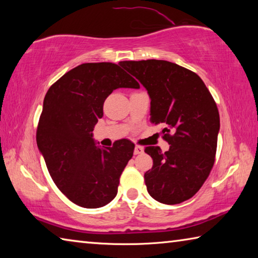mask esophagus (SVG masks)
Segmentation results:
<instances>
[{
    "label": "esophagus",
    "instance_id": "obj_1",
    "mask_svg": "<svg viewBox=\"0 0 258 258\" xmlns=\"http://www.w3.org/2000/svg\"><path fill=\"white\" fill-rule=\"evenodd\" d=\"M143 152V148L142 147H140V146H137L134 148V155H140V154H142Z\"/></svg>",
    "mask_w": 258,
    "mask_h": 258
}]
</instances>
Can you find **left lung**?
Segmentation results:
<instances>
[{"label": "left lung", "mask_w": 258, "mask_h": 258, "mask_svg": "<svg viewBox=\"0 0 258 258\" xmlns=\"http://www.w3.org/2000/svg\"><path fill=\"white\" fill-rule=\"evenodd\" d=\"M125 71L146 87L150 121L164 125L169 150L146 147L154 160L146 172L149 195L166 205L181 204L197 194L215 161L220 113L197 74L165 60L121 61Z\"/></svg>", "instance_id": "obj_1"}]
</instances>
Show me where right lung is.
Returning a JSON list of instances; mask_svg holds the SVG:
<instances>
[{
	"mask_svg": "<svg viewBox=\"0 0 258 258\" xmlns=\"http://www.w3.org/2000/svg\"><path fill=\"white\" fill-rule=\"evenodd\" d=\"M119 87L140 85L116 63H82L60 77L43 101L38 150L58 189L81 207L99 208L110 203L133 156L130 140H118L103 149L92 134L103 116L104 100Z\"/></svg>",
	"mask_w": 258,
	"mask_h": 258,
	"instance_id": "add662e5",
	"label": "right lung"
}]
</instances>
